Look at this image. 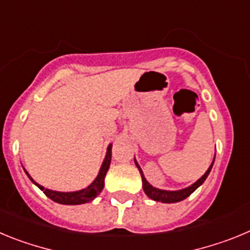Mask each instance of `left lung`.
Returning a JSON list of instances; mask_svg holds the SVG:
<instances>
[{
  "label": "left lung",
  "mask_w": 250,
  "mask_h": 250,
  "mask_svg": "<svg viewBox=\"0 0 250 250\" xmlns=\"http://www.w3.org/2000/svg\"><path fill=\"white\" fill-rule=\"evenodd\" d=\"M214 158H213L212 164L209 166V168L207 169V172L202 175L201 178L198 179L197 182L192 184V186L187 187V188H183V189H178V190H166V189H159V188H156V187L150 186L149 183L147 182V179L145 178V174H143V170L142 168L139 167L138 162L134 159V163H136L137 168H138L139 173H141L142 177V186H143V190H145L146 194L148 195V198L153 199V201L156 202H162V203H177V202H181L183 199H186L187 197H189L195 189H197L198 187H201L202 184L204 183V181L207 179V177L209 175L210 170H212L213 164H214Z\"/></svg>",
  "instance_id": "obj_1"
}]
</instances>
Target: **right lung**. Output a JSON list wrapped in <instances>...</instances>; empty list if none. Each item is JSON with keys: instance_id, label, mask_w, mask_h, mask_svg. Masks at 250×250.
Listing matches in <instances>:
<instances>
[{"instance_id": "add662e5", "label": "right lung", "mask_w": 250, "mask_h": 250, "mask_svg": "<svg viewBox=\"0 0 250 250\" xmlns=\"http://www.w3.org/2000/svg\"><path fill=\"white\" fill-rule=\"evenodd\" d=\"M111 159H112V143L108 146L107 148V153H105V157L103 159V163L100 168V172H98L97 177L89 184L88 187L86 188H83L81 190H76V192H58V190H52V189H47L44 187H42L41 184H38L35 179L28 174L26 169L27 177L31 179L33 184L40 188L41 190H43L44 194L49 198V199H52L53 202L60 204H66V206H77V204H84L88 203V202H92L94 198L97 197L101 192H102L103 187H104V178L105 174L108 172L109 169V164H111Z\"/></svg>"}]
</instances>
